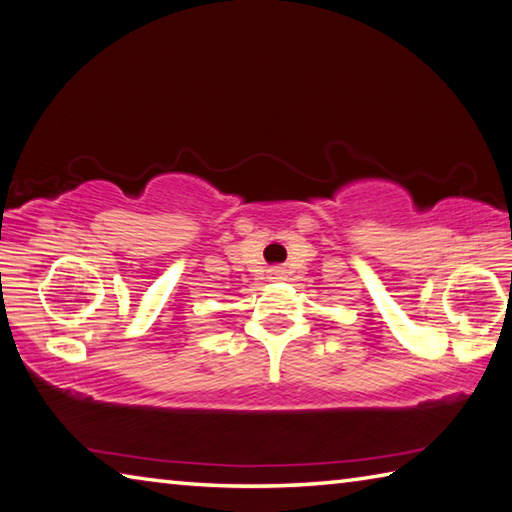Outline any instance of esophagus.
<instances>
[{
	"mask_svg": "<svg viewBox=\"0 0 512 512\" xmlns=\"http://www.w3.org/2000/svg\"><path fill=\"white\" fill-rule=\"evenodd\" d=\"M270 279H274V281L285 279V270H283V267H272V270H270Z\"/></svg>",
	"mask_w": 512,
	"mask_h": 512,
	"instance_id": "obj_1",
	"label": "esophagus"
}]
</instances>
